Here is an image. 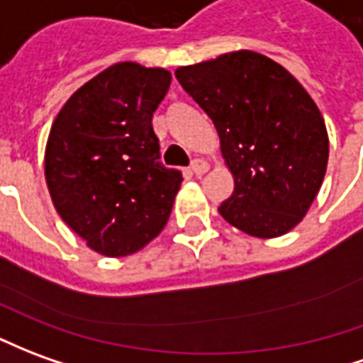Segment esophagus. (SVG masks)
Wrapping results in <instances>:
<instances>
[{"instance_id": "1", "label": "esophagus", "mask_w": 363, "mask_h": 363, "mask_svg": "<svg viewBox=\"0 0 363 363\" xmlns=\"http://www.w3.org/2000/svg\"><path fill=\"white\" fill-rule=\"evenodd\" d=\"M208 171V163L204 159H194L192 161V173L196 174V177H202V174Z\"/></svg>"}]
</instances>
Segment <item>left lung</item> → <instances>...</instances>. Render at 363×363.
Here are the masks:
<instances>
[{"label": "left lung", "instance_id": "8db88e82", "mask_svg": "<svg viewBox=\"0 0 363 363\" xmlns=\"http://www.w3.org/2000/svg\"><path fill=\"white\" fill-rule=\"evenodd\" d=\"M210 116L234 192L218 212L253 238H279L306 216L323 186L328 133L311 94L279 62L234 50L177 68Z\"/></svg>", "mask_w": 363, "mask_h": 363}]
</instances>
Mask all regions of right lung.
Masks as SVG:
<instances>
[{
    "label": "right lung",
    "instance_id": "1",
    "mask_svg": "<svg viewBox=\"0 0 363 363\" xmlns=\"http://www.w3.org/2000/svg\"><path fill=\"white\" fill-rule=\"evenodd\" d=\"M171 72L111 65L60 108L45 149V179L65 224L106 257L143 250L171 216L182 177L159 163L151 120Z\"/></svg>",
    "mask_w": 363,
    "mask_h": 363
}]
</instances>
